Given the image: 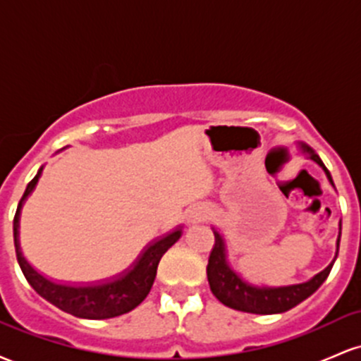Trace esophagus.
Listing matches in <instances>:
<instances>
[{
    "label": "esophagus",
    "mask_w": 361,
    "mask_h": 361,
    "mask_svg": "<svg viewBox=\"0 0 361 361\" xmlns=\"http://www.w3.org/2000/svg\"><path fill=\"white\" fill-rule=\"evenodd\" d=\"M210 215V209L209 207L204 205H197L193 207L192 210H188V222L190 224H198V222H204L205 219H209Z\"/></svg>",
    "instance_id": "34e87169"
}]
</instances>
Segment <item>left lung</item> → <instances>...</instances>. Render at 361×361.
<instances>
[{
  "instance_id": "obj_1",
  "label": "left lung",
  "mask_w": 361,
  "mask_h": 361,
  "mask_svg": "<svg viewBox=\"0 0 361 361\" xmlns=\"http://www.w3.org/2000/svg\"><path fill=\"white\" fill-rule=\"evenodd\" d=\"M299 149L304 152L309 159H312L314 163H317L322 168V171L326 173L329 183L334 186L331 173L327 171L324 163L321 161L314 149L307 146V144L300 142ZM215 235V244L210 252L209 264H207V279H209L210 290L219 302H222L227 307L243 310V312H251V314H281L287 312L295 305H299L302 300H305L307 297L312 295L316 290L324 283V280L329 275L331 268H333L334 261H336L338 251H339V239H341V222H339V234L336 241V256L331 261L329 264L317 275H314L309 281L297 285H287V287H256V285L247 283L246 280H243L241 276L231 268L229 261H227V247L226 241H224V235L219 233L217 229H214Z\"/></svg>"
}]
</instances>
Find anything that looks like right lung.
Masks as SVG:
<instances>
[{
	"instance_id": "right-lung-1",
	"label": "right lung",
	"mask_w": 361,
	"mask_h": 361,
	"mask_svg": "<svg viewBox=\"0 0 361 361\" xmlns=\"http://www.w3.org/2000/svg\"><path fill=\"white\" fill-rule=\"evenodd\" d=\"M42 169H39L34 180L27 185L22 200H20L18 209H16L13 219V238H15V250L16 259H18L20 268H22L25 279L32 285V288L44 297L45 300L51 302L52 305L59 307L64 312L73 314L76 317L82 319H110L122 316V314L130 312L147 297L151 292L152 283H154L157 264L169 247L181 238V226L176 227L171 233L164 234L163 238H157L152 243H149L144 251L140 252L139 258L130 268L120 273L118 276L111 280L98 281L91 285H71V283H59L54 281L42 273H39L25 259L22 247L18 241V229H20V214L22 207L27 200V197L35 190L37 181H39Z\"/></svg>"
}]
</instances>
